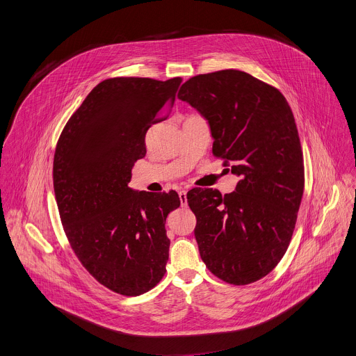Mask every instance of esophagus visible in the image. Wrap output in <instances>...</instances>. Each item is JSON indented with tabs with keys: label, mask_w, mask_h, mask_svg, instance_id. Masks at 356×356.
<instances>
[{
	"label": "esophagus",
	"mask_w": 356,
	"mask_h": 356,
	"mask_svg": "<svg viewBox=\"0 0 356 356\" xmlns=\"http://www.w3.org/2000/svg\"><path fill=\"white\" fill-rule=\"evenodd\" d=\"M179 197H180L181 206L186 207V206H187V190H186V188H181V190L179 191Z\"/></svg>",
	"instance_id": "obj_1"
}]
</instances>
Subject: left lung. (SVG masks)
<instances>
[{
    "label": "left lung",
    "mask_w": 356,
    "mask_h": 356,
    "mask_svg": "<svg viewBox=\"0 0 356 356\" xmlns=\"http://www.w3.org/2000/svg\"><path fill=\"white\" fill-rule=\"evenodd\" d=\"M177 98L207 121L214 155L239 177L224 197L216 188L187 194L200 257L227 283L257 282L283 258L304 190L290 106L275 87L232 69L191 77Z\"/></svg>",
    "instance_id": "obj_1"
}]
</instances>
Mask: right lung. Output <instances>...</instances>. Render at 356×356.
I'll return each instance as SVG.
<instances>
[{
	"label": "right lung",
	"mask_w": 356,
	"mask_h": 356,
	"mask_svg": "<svg viewBox=\"0 0 356 356\" xmlns=\"http://www.w3.org/2000/svg\"><path fill=\"white\" fill-rule=\"evenodd\" d=\"M180 77L166 81L115 77L97 84L66 124L55 152L54 187L67 239L101 284L139 296L165 276L170 239L166 218L180 206L176 191L128 186L146 155L145 135Z\"/></svg>",
	"instance_id": "obj_1"
}]
</instances>
